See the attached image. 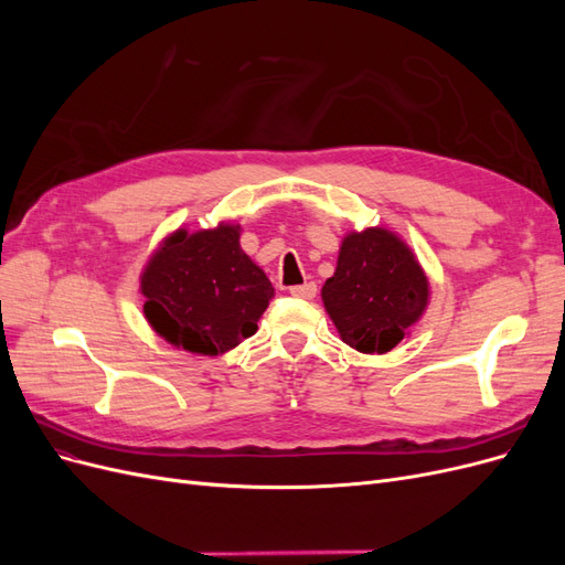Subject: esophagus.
<instances>
[{"label":"esophagus","instance_id":"esophagus-1","mask_svg":"<svg viewBox=\"0 0 565 565\" xmlns=\"http://www.w3.org/2000/svg\"><path fill=\"white\" fill-rule=\"evenodd\" d=\"M318 292L316 282H303V285H295L292 289H289V295L297 297V299H313Z\"/></svg>","mask_w":565,"mask_h":565}]
</instances>
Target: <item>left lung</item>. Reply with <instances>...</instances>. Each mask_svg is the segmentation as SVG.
<instances>
[{"label":"left lung","instance_id":"1","mask_svg":"<svg viewBox=\"0 0 565 565\" xmlns=\"http://www.w3.org/2000/svg\"><path fill=\"white\" fill-rule=\"evenodd\" d=\"M429 282L396 235L367 228L344 237L322 301L341 339L361 353H386L419 320Z\"/></svg>","mask_w":565,"mask_h":565}]
</instances>
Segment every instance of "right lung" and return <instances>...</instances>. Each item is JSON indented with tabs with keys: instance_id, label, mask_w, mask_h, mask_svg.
<instances>
[{
	"instance_id": "1",
	"label": "right lung",
	"mask_w": 565,
	"mask_h": 565,
	"mask_svg": "<svg viewBox=\"0 0 565 565\" xmlns=\"http://www.w3.org/2000/svg\"><path fill=\"white\" fill-rule=\"evenodd\" d=\"M237 237L233 226L179 231L146 266V318L174 347L218 355L256 332L273 285Z\"/></svg>"
}]
</instances>
